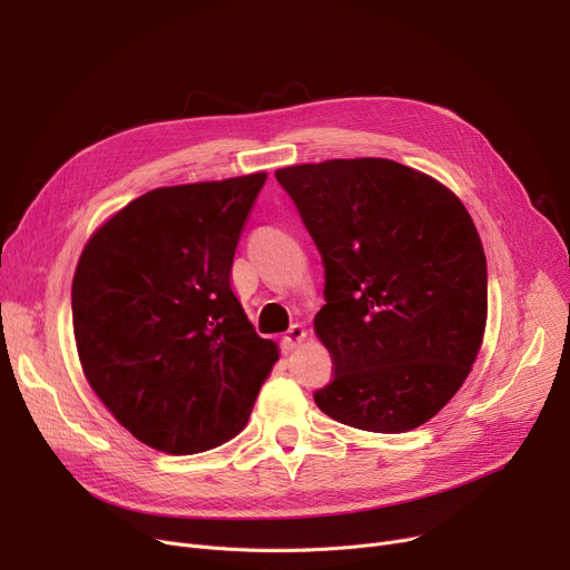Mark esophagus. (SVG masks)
Masks as SVG:
<instances>
[{
  "instance_id": "1",
  "label": "esophagus",
  "mask_w": 570,
  "mask_h": 570,
  "mask_svg": "<svg viewBox=\"0 0 570 570\" xmlns=\"http://www.w3.org/2000/svg\"><path fill=\"white\" fill-rule=\"evenodd\" d=\"M305 337H307V331H305V327H303L301 323L291 325L288 331H286V335L282 337V351H284V353H291L293 348H297V346H301V344L305 342Z\"/></svg>"
}]
</instances>
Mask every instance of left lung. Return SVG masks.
I'll return each instance as SVG.
<instances>
[{"label":"left lung","instance_id":"left-lung-1","mask_svg":"<svg viewBox=\"0 0 570 570\" xmlns=\"http://www.w3.org/2000/svg\"><path fill=\"white\" fill-rule=\"evenodd\" d=\"M325 267L314 331L335 379L316 406L400 434L434 417L471 372L488 318V261L460 198L391 159L275 173Z\"/></svg>","mask_w":570,"mask_h":570}]
</instances>
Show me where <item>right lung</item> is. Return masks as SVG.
Segmentation results:
<instances>
[{"label":"right lung","instance_id":"right-lung-1","mask_svg":"<svg viewBox=\"0 0 570 570\" xmlns=\"http://www.w3.org/2000/svg\"><path fill=\"white\" fill-rule=\"evenodd\" d=\"M265 173L147 191L89 239L71 286L92 391L138 441L194 455L249 421L279 348L233 293L239 233Z\"/></svg>","mask_w":570,"mask_h":570}]
</instances>
